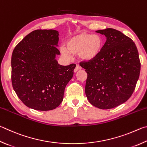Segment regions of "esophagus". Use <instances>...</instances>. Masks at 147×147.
<instances>
[{
  "instance_id": "1",
  "label": "esophagus",
  "mask_w": 147,
  "mask_h": 147,
  "mask_svg": "<svg viewBox=\"0 0 147 147\" xmlns=\"http://www.w3.org/2000/svg\"><path fill=\"white\" fill-rule=\"evenodd\" d=\"M81 69V67L80 66L77 65V66H76L75 69H74V72H77L78 70H79V69Z\"/></svg>"
}]
</instances>
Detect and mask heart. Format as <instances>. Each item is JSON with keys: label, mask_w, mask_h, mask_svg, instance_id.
I'll list each match as a JSON object with an SVG mask.
<instances>
[{"label": "heart", "mask_w": 147, "mask_h": 147, "mask_svg": "<svg viewBox=\"0 0 147 147\" xmlns=\"http://www.w3.org/2000/svg\"><path fill=\"white\" fill-rule=\"evenodd\" d=\"M103 47V39L101 35L82 33L71 37L66 44V50H61V53L68 57L69 53L77 55L84 61L96 59Z\"/></svg>", "instance_id": "b5f03b06"}]
</instances>
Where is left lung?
I'll use <instances>...</instances> for the list:
<instances>
[{"instance_id":"1","label":"left lung","mask_w":147,"mask_h":147,"mask_svg":"<svg viewBox=\"0 0 147 147\" xmlns=\"http://www.w3.org/2000/svg\"><path fill=\"white\" fill-rule=\"evenodd\" d=\"M107 41L101 53L80 65L85 69V94L89 102L100 109H110L124 103L134 91L141 63L133 40L112 28L97 30Z\"/></svg>"}]
</instances>
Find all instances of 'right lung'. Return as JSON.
Masks as SVG:
<instances>
[{
	"label": "right lung",
	"mask_w": 147,
	"mask_h": 147,
	"mask_svg": "<svg viewBox=\"0 0 147 147\" xmlns=\"http://www.w3.org/2000/svg\"><path fill=\"white\" fill-rule=\"evenodd\" d=\"M59 32L37 30L15 46L11 55V82L19 98L30 109L48 111L63 100L64 89L74 76L75 64L62 66L55 59L60 51Z\"/></svg>",
	"instance_id": "1"
}]
</instances>
